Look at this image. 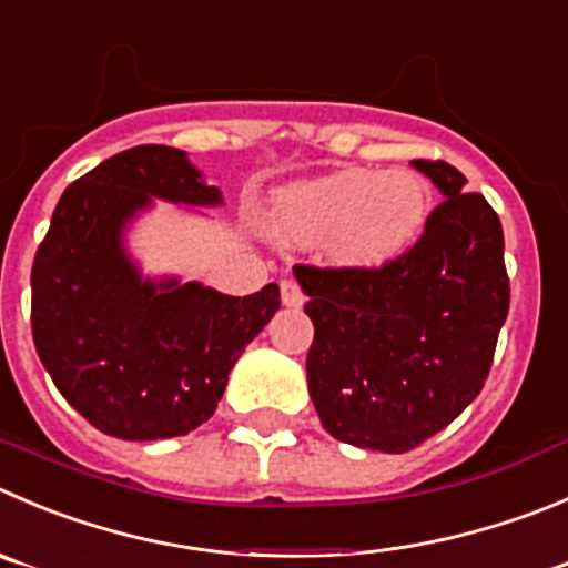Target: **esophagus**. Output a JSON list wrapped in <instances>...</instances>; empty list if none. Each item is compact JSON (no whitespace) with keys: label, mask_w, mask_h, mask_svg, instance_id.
<instances>
[{"label":"esophagus","mask_w":568,"mask_h":568,"mask_svg":"<svg viewBox=\"0 0 568 568\" xmlns=\"http://www.w3.org/2000/svg\"><path fill=\"white\" fill-rule=\"evenodd\" d=\"M281 304L290 306V310H298V306H304V293H301V287L295 284V281H290V278L281 281Z\"/></svg>","instance_id":"34e87169"}]
</instances>
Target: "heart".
I'll use <instances>...</instances> for the list:
<instances>
[{"label": "heart", "instance_id": "heart-1", "mask_svg": "<svg viewBox=\"0 0 568 568\" xmlns=\"http://www.w3.org/2000/svg\"><path fill=\"white\" fill-rule=\"evenodd\" d=\"M429 212V186L413 170L351 166L275 189L267 231L281 245H323L345 270H382L420 240Z\"/></svg>", "mask_w": 568, "mask_h": 568}]
</instances>
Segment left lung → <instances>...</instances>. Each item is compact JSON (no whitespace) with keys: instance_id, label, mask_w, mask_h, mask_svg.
I'll list each match as a JSON object with an SVG mask.
<instances>
[{"instance_id":"left-lung-1","label":"left lung","mask_w":568,"mask_h":568,"mask_svg":"<svg viewBox=\"0 0 568 568\" xmlns=\"http://www.w3.org/2000/svg\"><path fill=\"white\" fill-rule=\"evenodd\" d=\"M413 166L443 197L413 251L382 270H293L315 326L306 382L321 424L387 455L415 449L479 396L510 306L488 200L446 161Z\"/></svg>"}]
</instances>
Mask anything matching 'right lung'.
<instances>
[{"label":"right lung","mask_w":568,"mask_h":568,"mask_svg":"<svg viewBox=\"0 0 568 568\" xmlns=\"http://www.w3.org/2000/svg\"><path fill=\"white\" fill-rule=\"evenodd\" d=\"M155 200L192 212L225 203L183 150L142 144L61 194L32 262V339L47 374L91 426L122 440L206 424L245 345L281 306L278 284L240 298L144 273L131 231Z\"/></svg>","instance_id":"add662e5"}]
</instances>
